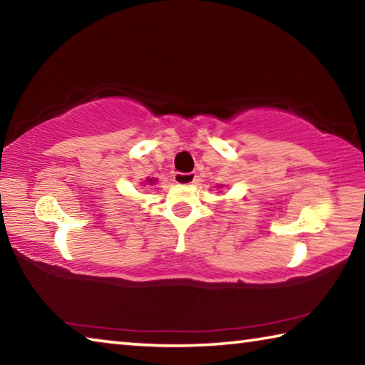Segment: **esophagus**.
<instances>
[{"label":"esophagus","instance_id":"obj_1","mask_svg":"<svg viewBox=\"0 0 365 365\" xmlns=\"http://www.w3.org/2000/svg\"><path fill=\"white\" fill-rule=\"evenodd\" d=\"M196 180L195 172H188V174H182V172H177L174 175V182L178 185H191Z\"/></svg>","mask_w":365,"mask_h":365}]
</instances>
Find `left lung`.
<instances>
[{"instance_id": "1", "label": "left lung", "mask_w": 365, "mask_h": 365, "mask_svg": "<svg viewBox=\"0 0 365 365\" xmlns=\"http://www.w3.org/2000/svg\"><path fill=\"white\" fill-rule=\"evenodd\" d=\"M217 188H220V185H217Z\"/></svg>"}]
</instances>
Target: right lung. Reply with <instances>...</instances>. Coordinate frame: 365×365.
Wrapping results in <instances>:
<instances>
[{
  "label": "right lung",
  "instance_id": "right-lung-1",
  "mask_svg": "<svg viewBox=\"0 0 365 365\" xmlns=\"http://www.w3.org/2000/svg\"><path fill=\"white\" fill-rule=\"evenodd\" d=\"M158 182V178H146V183L148 185H153V183H156Z\"/></svg>",
  "mask_w": 365,
  "mask_h": 365
}]
</instances>
